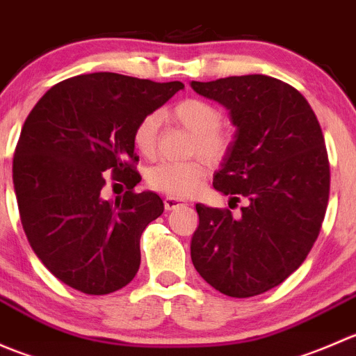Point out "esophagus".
<instances>
[{
  "label": "esophagus",
  "instance_id": "obj_1",
  "mask_svg": "<svg viewBox=\"0 0 356 356\" xmlns=\"http://www.w3.org/2000/svg\"><path fill=\"white\" fill-rule=\"evenodd\" d=\"M163 203H165V210L172 211V210H177V208H181V207H186V204H188V201L174 198V196H167V198L163 200Z\"/></svg>",
  "mask_w": 356,
  "mask_h": 356
}]
</instances>
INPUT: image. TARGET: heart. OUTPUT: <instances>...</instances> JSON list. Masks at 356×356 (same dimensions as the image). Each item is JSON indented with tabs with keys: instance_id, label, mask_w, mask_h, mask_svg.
Masks as SVG:
<instances>
[{
	"instance_id": "obj_1",
	"label": "heart",
	"mask_w": 356,
	"mask_h": 356,
	"mask_svg": "<svg viewBox=\"0 0 356 356\" xmlns=\"http://www.w3.org/2000/svg\"><path fill=\"white\" fill-rule=\"evenodd\" d=\"M170 120L177 122L195 134L191 143L193 152H200L210 161H218L225 156L231 146V139L218 129L222 122V111L210 102L200 98H188L177 103L167 111ZM156 115H146L138 122L132 134V143L143 156H152L156 148L158 132ZM207 175L203 161H161L146 174L149 188L170 196H189L198 191Z\"/></svg>"
}]
</instances>
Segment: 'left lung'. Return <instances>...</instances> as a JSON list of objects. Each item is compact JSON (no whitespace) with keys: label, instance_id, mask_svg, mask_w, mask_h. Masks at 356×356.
I'll return each mask as SVG.
<instances>
[{"label":"left lung","instance_id":"1","mask_svg":"<svg viewBox=\"0 0 356 356\" xmlns=\"http://www.w3.org/2000/svg\"><path fill=\"white\" fill-rule=\"evenodd\" d=\"M191 88L225 106L236 127L213 188L246 200L239 218L196 204L193 265L227 296H257L286 281L321 232L331 186L321 124L300 91L268 75L193 81Z\"/></svg>","mask_w":356,"mask_h":356}]
</instances>
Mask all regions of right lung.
<instances>
[{
  "instance_id": "obj_1",
  "label": "right lung",
  "mask_w": 356,
  "mask_h": 356,
  "mask_svg": "<svg viewBox=\"0 0 356 356\" xmlns=\"http://www.w3.org/2000/svg\"><path fill=\"white\" fill-rule=\"evenodd\" d=\"M184 88L113 72L77 75L53 86L32 108L13 156L20 220L34 253L70 288L108 294L134 279L139 239L163 213L141 181L132 134L146 115ZM105 173L126 184L102 198Z\"/></svg>"
}]
</instances>
